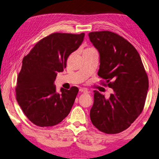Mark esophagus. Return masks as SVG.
<instances>
[{
  "mask_svg": "<svg viewBox=\"0 0 159 159\" xmlns=\"http://www.w3.org/2000/svg\"><path fill=\"white\" fill-rule=\"evenodd\" d=\"M80 91L81 92H84V93H89V91L86 89L84 88H81L80 89Z\"/></svg>",
  "mask_w": 159,
  "mask_h": 159,
  "instance_id": "esophagus-1",
  "label": "esophagus"
}]
</instances>
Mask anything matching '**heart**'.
I'll use <instances>...</instances> for the list:
<instances>
[{
    "instance_id": "heart-1",
    "label": "heart",
    "mask_w": 159,
    "mask_h": 159,
    "mask_svg": "<svg viewBox=\"0 0 159 159\" xmlns=\"http://www.w3.org/2000/svg\"><path fill=\"white\" fill-rule=\"evenodd\" d=\"M95 50L93 48H86L84 50V52L90 51V50Z\"/></svg>"
}]
</instances>
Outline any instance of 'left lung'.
<instances>
[{
	"instance_id": "1",
	"label": "left lung",
	"mask_w": 159,
	"mask_h": 159,
	"mask_svg": "<svg viewBox=\"0 0 159 159\" xmlns=\"http://www.w3.org/2000/svg\"><path fill=\"white\" fill-rule=\"evenodd\" d=\"M90 41L100 53L98 75L111 88L109 99L94 91L90 111L93 125L108 134L120 133L130 127L144 109L149 80L135 48L121 36L110 31L91 32Z\"/></svg>"
}]
</instances>
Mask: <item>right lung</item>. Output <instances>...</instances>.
I'll list each match as a JSON object with an SVG mask.
<instances>
[{
	"label": "right lung",
	"instance_id": "right-lung-1",
	"mask_svg": "<svg viewBox=\"0 0 159 159\" xmlns=\"http://www.w3.org/2000/svg\"><path fill=\"white\" fill-rule=\"evenodd\" d=\"M85 34L55 32L39 41L23 59L17 77L16 98L24 114L41 127L59 124L71 110L79 89L54 84L58 72L64 71L70 54L82 43Z\"/></svg>",
	"mask_w": 159,
	"mask_h": 159
}]
</instances>
